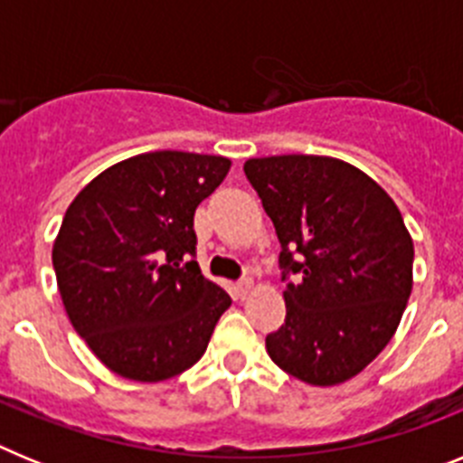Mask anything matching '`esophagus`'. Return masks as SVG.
I'll list each match as a JSON object with an SVG mask.
<instances>
[{
	"label": "esophagus",
	"mask_w": 463,
	"mask_h": 463,
	"mask_svg": "<svg viewBox=\"0 0 463 463\" xmlns=\"http://www.w3.org/2000/svg\"><path fill=\"white\" fill-rule=\"evenodd\" d=\"M234 289H236V297L245 298V297H248V294L252 292V280H250V278H243V280H241V282H236Z\"/></svg>",
	"instance_id": "obj_1"
}]
</instances>
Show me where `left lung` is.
Wrapping results in <instances>:
<instances>
[{
  "label": "left lung",
  "instance_id": "1",
  "mask_svg": "<svg viewBox=\"0 0 463 463\" xmlns=\"http://www.w3.org/2000/svg\"><path fill=\"white\" fill-rule=\"evenodd\" d=\"M245 175L282 245L285 325L267 353L285 373L334 387L392 341L412 289V236L399 206L357 166L326 155L252 157Z\"/></svg>",
  "mask_w": 463,
  "mask_h": 463
}]
</instances>
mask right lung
<instances>
[{
	"label": "right lung",
	"instance_id": "right-lung-1",
	"mask_svg": "<svg viewBox=\"0 0 463 463\" xmlns=\"http://www.w3.org/2000/svg\"><path fill=\"white\" fill-rule=\"evenodd\" d=\"M232 169L222 155L155 150L101 171L52 243L73 329L106 369L162 383L206 353L232 298L194 260V211Z\"/></svg>",
	"mask_w": 463,
	"mask_h": 463
}]
</instances>
